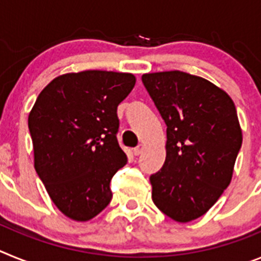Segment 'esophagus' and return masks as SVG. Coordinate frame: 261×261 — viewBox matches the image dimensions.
I'll return each instance as SVG.
<instances>
[{
    "label": "esophagus",
    "instance_id": "esophagus-1",
    "mask_svg": "<svg viewBox=\"0 0 261 261\" xmlns=\"http://www.w3.org/2000/svg\"><path fill=\"white\" fill-rule=\"evenodd\" d=\"M144 150H145V145L140 144L138 146H136L135 149H133V153H135V155H140V154H141Z\"/></svg>",
    "mask_w": 261,
    "mask_h": 261
}]
</instances>
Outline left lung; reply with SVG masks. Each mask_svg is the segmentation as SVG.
I'll return each instance as SVG.
<instances>
[{
    "label": "left lung",
    "instance_id": "8db88e82",
    "mask_svg": "<svg viewBox=\"0 0 261 261\" xmlns=\"http://www.w3.org/2000/svg\"><path fill=\"white\" fill-rule=\"evenodd\" d=\"M167 126L166 161L150 175L156 208L177 222L205 214L231 181L242 146L234 102L209 81L184 71L142 75Z\"/></svg>",
    "mask_w": 261,
    "mask_h": 261
}]
</instances>
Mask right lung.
<instances>
[{
	"label": "right lung",
	"instance_id": "1",
	"mask_svg": "<svg viewBox=\"0 0 261 261\" xmlns=\"http://www.w3.org/2000/svg\"><path fill=\"white\" fill-rule=\"evenodd\" d=\"M135 84L129 73H69L48 84L30 112L35 170L71 220H91L112 199L111 179L128 162L116 137L117 106Z\"/></svg>",
	"mask_w": 261,
	"mask_h": 261
}]
</instances>
